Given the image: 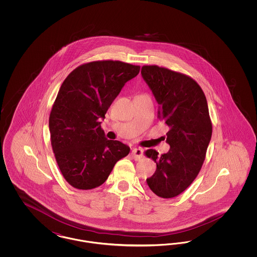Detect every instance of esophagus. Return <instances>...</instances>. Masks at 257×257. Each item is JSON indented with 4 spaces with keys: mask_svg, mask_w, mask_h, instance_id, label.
I'll use <instances>...</instances> for the list:
<instances>
[{
    "mask_svg": "<svg viewBox=\"0 0 257 257\" xmlns=\"http://www.w3.org/2000/svg\"><path fill=\"white\" fill-rule=\"evenodd\" d=\"M132 156L136 161L142 159L144 156V150L141 148H134L132 150Z\"/></svg>",
    "mask_w": 257,
    "mask_h": 257,
    "instance_id": "obj_1",
    "label": "esophagus"
}]
</instances>
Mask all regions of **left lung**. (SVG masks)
I'll list each match as a JSON object with an SVG mask.
<instances>
[{"label":"left lung","instance_id":"obj_1","mask_svg":"<svg viewBox=\"0 0 257 257\" xmlns=\"http://www.w3.org/2000/svg\"><path fill=\"white\" fill-rule=\"evenodd\" d=\"M142 76L159 104L158 118L170 130L168 153L146 151L157 169L147 179L149 189L162 198L180 195L196 179L212 137L207 100L191 77L157 65L142 67Z\"/></svg>","mask_w":257,"mask_h":257}]
</instances>
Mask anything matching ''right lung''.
Wrapping results in <instances>:
<instances>
[{
  "label": "right lung",
  "mask_w": 257,
  "mask_h": 257,
  "mask_svg": "<svg viewBox=\"0 0 257 257\" xmlns=\"http://www.w3.org/2000/svg\"><path fill=\"white\" fill-rule=\"evenodd\" d=\"M140 66L119 61H91L63 81L49 117L51 145L64 179L79 190L104 183L130 147L105 137L101 120Z\"/></svg>",
  "instance_id": "add662e5"
}]
</instances>
